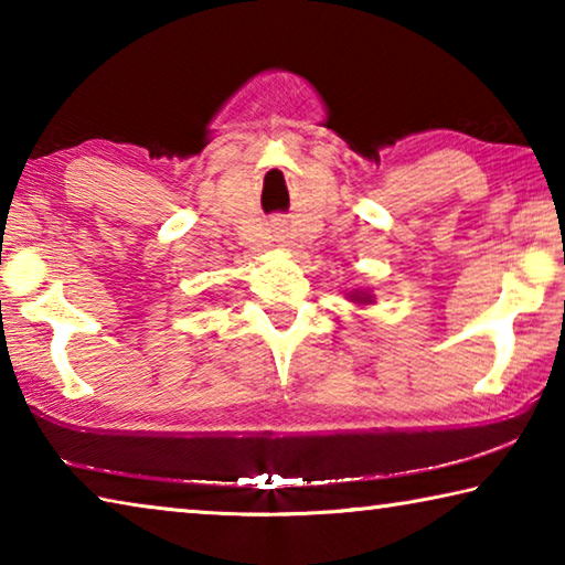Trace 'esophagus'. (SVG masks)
Segmentation results:
<instances>
[{
  "label": "esophagus",
  "instance_id": "obj_1",
  "mask_svg": "<svg viewBox=\"0 0 565 565\" xmlns=\"http://www.w3.org/2000/svg\"><path fill=\"white\" fill-rule=\"evenodd\" d=\"M274 234H281V226H274Z\"/></svg>",
  "mask_w": 565,
  "mask_h": 565
}]
</instances>
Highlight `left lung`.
Listing matches in <instances>:
<instances>
[{"instance_id":"8db88e82","label":"left lung","mask_w":565,"mask_h":565,"mask_svg":"<svg viewBox=\"0 0 565 565\" xmlns=\"http://www.w3.org/2000/svg\"><path fill=\"white\" fill-rule=\"evenodd\" d=\"M349 296H351L353 303H371V301H374V296H371L369 291H351Z\"/></svg>"}]
</instances>
